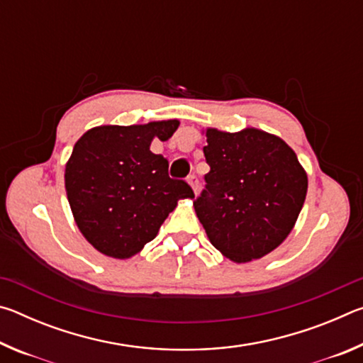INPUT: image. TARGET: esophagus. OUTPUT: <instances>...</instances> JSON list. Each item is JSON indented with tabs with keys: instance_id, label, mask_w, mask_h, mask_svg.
Segmentation results:
<instances>
[{
	"instance_id": "esophagus-1",
	"label": "esophagus",
	"mask_w": 363,
	"mask_h": 363,
	"mask_svg": "<svg viewBox=\"0 0 363 363\" xmlns=\"http://www.w3.org/2000/svg\"><path fill=\"white\" fill-rule=\"evenodd\" d=\"M187 182L190 184V186H192V189H194V192H195V194L199 192V189H200V181H199V177H196L195 174H190V176L187 177Z\"/></svg>"
}]
</instances>
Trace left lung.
<instances>
[{
  "instance_id": "8db88e82",
  "label": "left lung",
  "mask_w": 363,
  "mask_h": 363,
  "mask_svg": "<svg viewBox=\"0 0 363 363\" xmlns=\"http://www.w3.org/2000/svg\"><path fill=\"white\" fill-rule=\"evenodd\" d=\"M210 173L194 206L206 235L235 262L259 259L291 232L304 205L306 171L284 140L255 128L206 131Z\"/></svg>"
}]
</instances>
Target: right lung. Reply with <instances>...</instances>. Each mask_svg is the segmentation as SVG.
I'll return each mask as SVG.
<instances>
[{"label": "right lung", "instance_id": "1", "mask_svg": "<svg viewBox=\"0 0 363 363\" xmlns=\"http://www.w3.org/2000/svg\"><path fill=\"white\" fill-rule=\"evenodd\" d=\"M177 120L99 126L84 133L65 167L67 199L78 229L101 253L125 259L157 237L179 199H194L186 181L171 179L168 160L150 150L168 140Z\"/></svg>", "mask_w": 363, "mask_h": 363}]
</instances>
